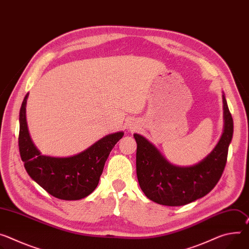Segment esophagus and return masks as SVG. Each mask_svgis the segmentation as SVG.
Here are the masks:
<instances>
[{"label": "esophagus", "instance_id": "esophagus-1", "mask_svg": "<svg viewBox=\"0 0 249 249\" xmlns=\"http://www.w3.org/2000/svg\"><path fill=\"white\" fill-rule=\"evenodd\" d=\"M133 129H135V128H133Z\"/></svg>", "mask_w": 249, "mask_h": 249}]
</instances>
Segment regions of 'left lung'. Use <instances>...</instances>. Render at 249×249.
I'll use <instances>...</instances> for the list:
<instances>
[{
  "mask_svg": "<svg viewBox=\"0 0 249 249\" xmlns=\"http://www.w3.org/2000/svg\"><path fill=\"white\" fill-rule=\"evenodd\" d=\"M222 101L223 133L212 153L194 166L172 165L146 138L134 134L137 143V178L148 198L163 206H185L205 196L215 187L227 164L233 134V120L224 95Z\"/></svg>",
  "mask_w": 249,
  "mask_h": 249,
  "instance_id": "8db88e82",
  "label": "left lung"
}]
</instances>
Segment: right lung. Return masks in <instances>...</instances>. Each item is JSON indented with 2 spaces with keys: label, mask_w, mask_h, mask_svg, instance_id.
<instances>
[{
  "label": "right lung",
  "mask_w": 249,
  "mask_h": 249,
  "mask_svg": "<svg viewBox=\"0 0 249 249\" xmlns=\"http://www.w3.org/2000/svg\"><path fill=\"white\" fill-rule=\"evenodd\" d=\"M25 96L19 110L18 149L30 177L50 195L64 200L81 199L99 183L105 162L123 132L109 134L83 152L66 158L43 156L34 145L28 130Z\"/></svg>",
  "instance_id": "right-lung-1"
}]
</instances>
